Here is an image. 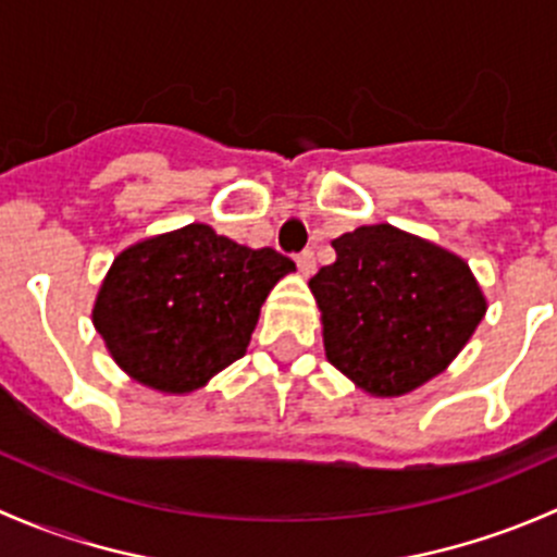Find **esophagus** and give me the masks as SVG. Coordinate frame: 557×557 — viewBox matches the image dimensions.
<instances>
[{"instance_id": "obj_1", "label": "esophagus", "mask_w": 557, "mask_h": 557, "mask_svg": "<svg viewBox=\"0 0 557 557\" xmlns=\"http://www.w3.org/2000/svg\"><path fill=\"white\" fill-rule=\"evenodd\" d=\"M296 267H299V272L305 274V277L314 274V252L312 250L299 252V256H296Z\"/></svg>"}]
</instances>
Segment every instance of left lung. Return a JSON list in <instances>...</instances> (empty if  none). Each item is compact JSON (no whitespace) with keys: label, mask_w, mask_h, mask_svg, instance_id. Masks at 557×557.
<instances>
[{"label":"left lung","mask_w":557,"mask_h":557,"mask_svg":"<svg viewBox=\"0 0 557 557\" xmlns=\"http://www.w3.org/2000/svg\"><path fill=\"white\" fill-rule=\"evenodd\" d=\"M310 280L331 367L377 398L418 391L455 361L487 299L469 263L391 223L336 237Z\"/></svg>","instance_id":"1"}]
</instances>
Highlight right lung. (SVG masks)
<instances>
[{
    "mask_svg": "<svg viewBox=\"0 0 557 557\" xmlns=\"http://www.w3.org/2000/svg\"><path fill=\"white\" fill-rule=\"evenodd\" d=\"M290 272L296 263L272 247L252 250L188 223L117 252L94 329L134 383L188 396L245 356L269 290Z\"/></svg>",
    "mask_w": 557,
    "mask_h": 557,
    "instance_id": "add662e5",
    "label": "right lung"
}]
</instances>
